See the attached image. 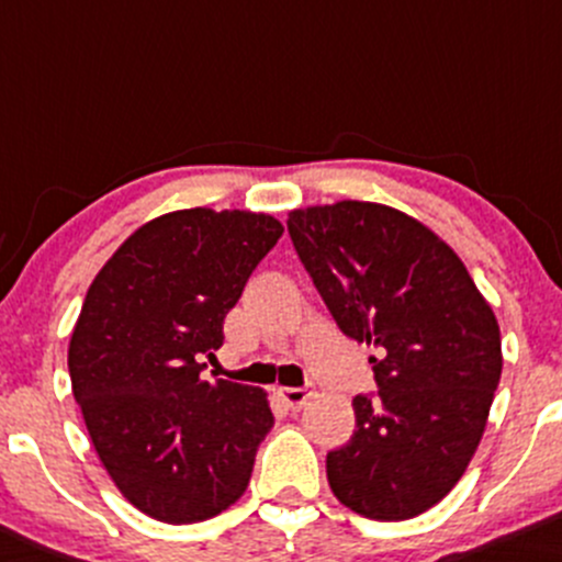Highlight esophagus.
Instances as JSON below:
<instances>
[{"instance_id": "1", "label": "esophagus", "mask_w": 562, "mask_h": 562, "mask_svg": "<svg viewBox=\"0 0 562 562\" xmlns=\"http://www.w3.org/2000/svg\"><path fill=\"white\" fill-rule=\"evenodd\" d=\"M276 395H279V398L286 403L292 412H300V408L313 398V390L311 387H279L276 390Z\"/></svg>"}]
</instances>
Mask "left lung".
I'll use <instances>...</instances> for the list:
<instances>
[{"instance_id": "left-lung-1", "label": "left lung", "mask_w": 562, "mask_h": 562, "mask_svg": "<svg viewBox=\"0 0 562 562\" xmlns=\"http://www.w3.org/2000/svg\"><path fill=\"white\" fill-rule=\"evenodd\" d=\"M289 236L337 326L380 350V395L352 398L356 432L326 457L339 502L371 520L427 513L475 457L502 376V334L438 233L376 201L289 212Z\"/></svg>"}]
</instances>
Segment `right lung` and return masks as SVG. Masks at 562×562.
Listing matches in <instances>:
<instances>
[{"label":"right lung","instance_id":"1","mask_svg":"<svg viewBox=\"0 0 562 562\" xmlns=\"http://www.w3.org/2000/svg\"><path fill=\"white\" fill-rule=\"evenodd\" d=\"M283 225L206 206L148 220L87 289L68 342L71 390L109 477L148 518L186 526L247 491L273 427L268 393L201 380L223 321Z\"/></svg>","mask_w":562,"mask_h":562}]
</instances>
